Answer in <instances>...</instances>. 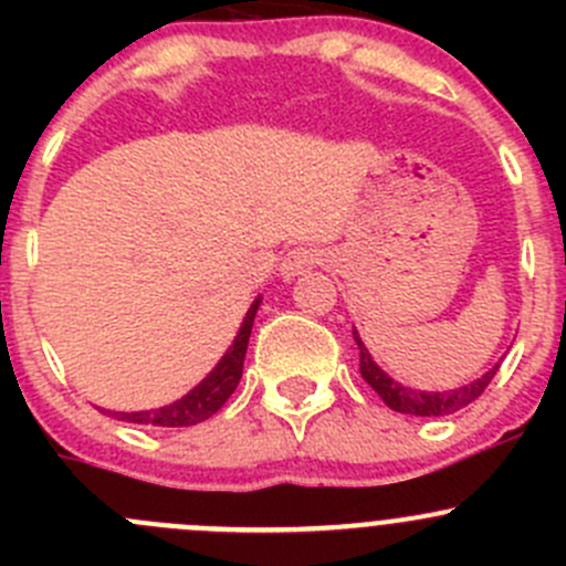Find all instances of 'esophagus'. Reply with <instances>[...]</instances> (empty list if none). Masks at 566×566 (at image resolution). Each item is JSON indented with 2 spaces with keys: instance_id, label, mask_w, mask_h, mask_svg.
I'll return each mask as SVG.
<instances>
[{
  "instance_id": "34e87169",
  "label": "esophagus",
  "mask_w": 566,
  "mask_h": 566,
  "mask_svg": "<svg viewBox=\"0 0 566 566\" xmlns=\"http://www.w3.org/2000/svg\"><path fill=\"white\" fill-rule=\"evenodd\" d=\"M319 260H323V254H319L317 249L295 247L284 254L282 265H279V273H282V279H295L301 276V273L310 271V268H315Z\"/></svg>"
}]
</instances>
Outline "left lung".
<instances>
[{"instance_id":"left-lung-1","label":"left lung","mask_w":566,"mask_h":566,"mask_svg":"<svg viewBox=\"0 0 566 566\" xmlns=\"http://www.w3.org/2000/svg\"><path fill=\"white\" fill-rule=\"evenodd\" d=\"M353 339H356L358 353H361V378L373 386L375 391L380 394L386 405L397 413H410V416H449V413H458V410L471 405L473 399L482 397V391L488 389V384L493 380L495 364L493 369L482 375V378L471 380V384L460 386V389H449V391H419V389H410V386L397 384V380L389 378L384 369L375 364V358L369 356L367 345L361 342L358 331L353 328Z\"/></svg>"}]
</instances>
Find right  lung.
<instances>
[{"label": "right lung", "mask_w": 566, "mask_h": 566, "mask_svg": "<svg viewBox=\"0 0 566 566\" xmlns=\"http://www.w3.org/2000/svg\"><path fill=\"white\" fill-rule=\"evenodd\" d=\"M262 304V295H256L254 304L249 306L247 317H243L241 328H238L235 339H232L230 350L219 358L213 369L193 386L191 391L182 394L175 402L164 405V408H150V410H134V413H114L117 419L130 421V424H153V427H191L199 421L210 419L227 399L232 397V391L238 389L243 375V358H247L251 325H254V315Z\"/></svg>", "instance_id": "right-lung-1"}]
</instances>
